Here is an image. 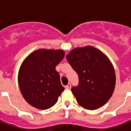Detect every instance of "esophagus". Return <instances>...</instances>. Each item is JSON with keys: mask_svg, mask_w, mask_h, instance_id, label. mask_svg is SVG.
Segmentation results:
<instances>
[{"mask_svg": "<svg viewBox=\"0 0 131 131\" xmlns=\"http://www.w3.org/2000/svg\"><path fill=\"white\" fill-rule=\"evenodd\" d=\"M71 84H70V83H69V84H68L67 86H65V88L67 90L71 89Z\"/></svg>", "mask_w": 131, "mask_h": 131, "instance_id": "34e87169", "label": "esophagus"}]
</instances>
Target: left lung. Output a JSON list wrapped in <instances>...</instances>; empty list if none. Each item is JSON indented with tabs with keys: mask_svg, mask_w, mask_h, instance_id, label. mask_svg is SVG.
<instances>
[{
	"mask_svg": "<svg viewBox=\"0 0 131 131\" xmlns=\"http://www.w3.org/2000/svg\"><path fill=\"white\" fill-rule=\"evenodd\" d=\"M66 58L78 75L79 84L71 91L79 105L90 110L104 105L116 85L115 71L109 58L92 46L73 49Z\"/></svg>",
	"mask_w": 131,
	"mask_h": 131,
	"instance_id": "8db88e82",
	"label": "left lung"
}]
</instances>
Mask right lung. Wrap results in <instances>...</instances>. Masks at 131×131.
<instances>
[{
    "instance_id": "1",
    "label": "right lung",
    "mask_w": 131,
    "mask_h": 131,
    "mask_svg": "<svg viewBox=\"0 0 131 131\" xmlns=\"http://www.w3.org/2000/svg\"><path fill=\"white\" fill-rule=\"evenodd\" d=\"M64 56L63 50L41 49L22 62L18 73L21 93L28 103L39 110L54 105L64 91L56 67Z\"/></svg>"
}]
</instances>
